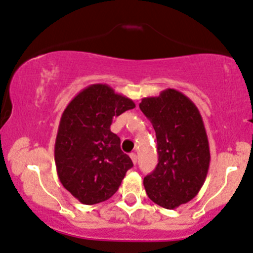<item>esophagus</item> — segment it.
Listing matches in <instances>:
<instances>
[{
	"instance_id": "obj_1",
	"label": "esophagus",
	"mask_w": 253,
	"mask_h": 253,
	"mask_svg": "<svg viewBox=\"0 0 253 253\" xmlns=\"http://www.w3.org/2000/svg\"><path fill=\"white\" fill-rule=\"evenodd\" d=\"M129 157H131L133 164H136L137 163V154L136 153H131V154H129Z\"/></svg>"
}]
</instances>
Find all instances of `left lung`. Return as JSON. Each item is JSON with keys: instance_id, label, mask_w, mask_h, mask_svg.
Masks as SVG:
<instances>
[{"instance_id": "left-lung-1", "label": "left lung", "mask_w": 253, "mask_h": 253, "mask_svg": "<svg viewBox=\"0 0 253 253\" xmlns=\"http://www.w3.org/2000/svg\"><path fill=\"white\" fill-rule=\"evenodd\" d=\"M139 109L156 131L158 149V164L144 176V189L159 207L175 209L197 197L207 179L210 149L203 117L175 89L144 97Z\"/></svg>"}]
</instances>
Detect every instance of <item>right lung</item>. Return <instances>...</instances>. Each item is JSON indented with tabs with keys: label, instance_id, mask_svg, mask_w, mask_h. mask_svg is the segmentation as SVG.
I'll return each instance as SVG.
<instances>
[{
	"label": "right lung",
	"instance_id": "1",
	"mask_svg": "<svg viewBox=\"0 0 253 253\" xmlns=\"http://www.w3.org/2000/svg\"><path fill=\"white\" fill-rule=\"evenodd\" d=\"M136 107L128 97L106 84H92L79 92L61 115L54 146L59 180L85 205L110 199L133 167L121 151L110 126L114 117Z\"/></svg>",
	"mask_w": 253,
	"mask_h": 253
}]
</instances>
